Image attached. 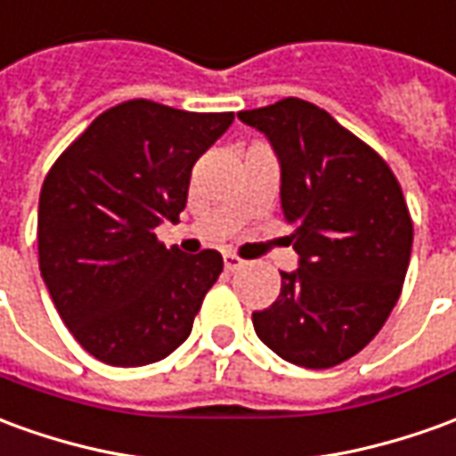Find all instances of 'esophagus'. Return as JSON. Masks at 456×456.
Segmentation results:
<instances>
[{
  "mask_svg": "<svg viewBox=\"0 0 456 456\" xmlns=\"http://www.w3.org/2000/svg\"><path fill=\"white\" fill-rule=\"evenodd\" d=\"M244 264H247V261L239 259V256H234V254H224V269H227V272H239Z\"/></svg>",
  "mask_w": 456,
  "mask_h": 456,
  "instance_id": "1",
  "label": "esophagus"
}]
</instances>
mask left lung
<instances>
[{
	"label": "left lung",
	"mask_w": 456,
	"mask_h": 456,
	"mask_svg": "<svg viewBox=\"0 0 456 456\" xmlns=\"http://www.w3.org/2000/svg\"><path fill=\"white\" fill-rule=\"evenodd\" d=\"M281 165L283 219L298 269L254 311L264 346L301 368H333L361 353L400 298L412 219L393 170L323 108L301 98L241 110Z\"/></svg>",
	"instance_id": "obj_1"
}]
</instances>
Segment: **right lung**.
Here are the masks:
<instances>
[{
	"label": "right lung",
	"mask_w": 456,
	"mask_h": 456,
	"mask_svg": "<svg viewBox=\"0 0 456 456\" xmlns=\"http://www.w3.org/2000/svg\"><path fill=\"white\" fill-rule=\"evenodd\" d=\"M234 113L145 98L95 118L53 162L39 197V269L59 316L94 358L138 368L180 348L222 273V254L158 241L190 175Z\"/></svg>",
	"instance_id": "right-lung-1"
}]
</instances>
